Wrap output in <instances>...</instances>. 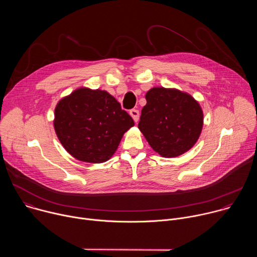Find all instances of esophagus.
I'll return each mask as SVG.
<instances>
[{
	"instance_id": "obj_1",
	"label": "esophagus",
	"mask_w": 257,
	"mask_h": 257,
	"mask_svg": "<svg viewBox=\"0 0 257 257\" xmlns=\"http://www.w3.org/2000/svg\"><path fill=\"white\" fill-rule=\"evenodd\" d=\"M129 113H130L131 117L133 118L134 122H138V120H139V112H138V109L132 108V109H130Z\"/></svg>"
}]
</instances>
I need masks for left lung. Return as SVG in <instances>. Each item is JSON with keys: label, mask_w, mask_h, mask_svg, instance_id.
I'll use <instances>...</instances> for the list:
<instances>
[{"label": "left lung", "mask_w": 257, "mask_h": 257, "mask_svg": "<svg viewBox=\"0 0 257 257\" xmlns=\"http://www.w3.org/2000/svg\"><path fill=\"white\" fill-rule=\"evenodd\" d=\"M138 128L164 158L181 156L196 143L203 126L199 103L188 93L154 87L145 94Z\"/></svg>", "instance_id": "1"}]
</instances>
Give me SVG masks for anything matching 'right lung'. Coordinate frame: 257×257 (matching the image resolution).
<instances>
[{"mask_svg":"<svg viewBox=\"0 0 257 257\" xmlns=\"http://www.w3.org/2000/svg\"><path fill=\"white\" fill-rule=\"evenodd\" d=\"M132 126L133 119L120 102L100 89H76L55 108L54 127L60 142L72 157L86 163L111 159Z\"/></svg>","mask_w":257,"mask_h":257,"instance_id":"add662e5","label":"right lung"}]
</instances>
